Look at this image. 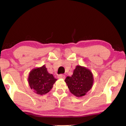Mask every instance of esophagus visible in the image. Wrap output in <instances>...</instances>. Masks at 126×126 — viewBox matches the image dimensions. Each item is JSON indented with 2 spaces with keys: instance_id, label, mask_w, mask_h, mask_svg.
I'll use <instances>...</instances> for the list:
<instances>
[{
  "instance_id": "34e87169",
  "label": "esophagus",
  "mask_w": 126,
  "mask_h": 126,
  "mask_svg": "<svg viewBox=\"0 0 126 126\" xmlns=\"http://www.w3.org/2000/svg\"><path fill=\"white\" fill-rule=\"evenodd\" d=\"M58 78L59 79H65V75H62V74H61V75H59L58 76Z\"/></svg>"
}]
</instances>
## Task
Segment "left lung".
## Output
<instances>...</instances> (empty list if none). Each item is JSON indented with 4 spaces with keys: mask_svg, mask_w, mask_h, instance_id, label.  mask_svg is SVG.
I'll list each match as a JSON object with an SVG mask.
<instances>
[{
    "mask_svg": "<svg viewBox=\"0 0 126 126\" xmlns=\"http://www.w3.org/2000/svg\"><path fill=\"white\" fill-rule=\"evenodd\" d=\"M65 82L71 93L76 97H82L91 89L94 83L93 75L89 69L77 65L71 77H66Z\"/></svg>",
    "mask_w": 126,
    "mask_h": 126,
    "instance_id": "left-lung-1",
    "label": "left lung"
}]
</instances>
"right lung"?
<instances>
[{
    "instance_id": "add662e5",
    "label": "right lung",
    "mask_w": 126,
    "mask_h": 126,
    "mask_svg": "<svg viewBox=\"0 0 126 126\" xmlns=\"http://www.w3.org/2000/svg\"><path fill=\"white\" fill-rule=\"evenodd\" d=\"M57 79L47 70L45 65L33 69L29 75L28 82L30 88L38 95H45L53 87Z\"/></svg>"
}]
</instances>
